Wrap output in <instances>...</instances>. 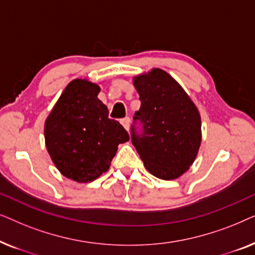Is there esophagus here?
Wrapping results in <instances>:
<instances>
[{
	"label": "esophagus",
	"mask_w": 255,
	"mask_h": 255,
	"mask_svg": "<svg viewBox=\"0 0 255 255\" xmlns=\"http://www.w3.org/2000/svg\"><path fill=\"white\" fill-rule=\"evenodd\" d=\"M121 123L124 127L125 130H128V128H130V118H128V117L123 118V120L121 121Z\"/></svg>",
	"instance_id": "obj_1"
}]
</instances>
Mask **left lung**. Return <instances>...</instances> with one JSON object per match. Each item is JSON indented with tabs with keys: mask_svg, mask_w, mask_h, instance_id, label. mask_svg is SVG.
I'll return each instance as SVG.
<instances>
[{
	"mask_svg": "<svg viewBox=\"0 0 255 255\" xmlns=\"http://www.w3.org/2000/svg\"><path fill=\"white\" fill-rule=\"evenodd\" d=\"M133 85L141 104L131 125L132 144L149 173L162 180L177 179L193 165L200 148V113L162 69L135 76Z\"/></svg>",
	"mask_w": 255,
	"mask_h": 255,
	"instance_id": "1",
	"label": "left lung"
}]
</instances>
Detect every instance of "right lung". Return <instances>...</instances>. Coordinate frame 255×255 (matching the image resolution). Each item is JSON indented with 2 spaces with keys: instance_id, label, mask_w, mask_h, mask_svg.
<instances>
[{
  "instance_id": "right-lung-1",
  "label": "right lung",
  "mask_w": 255,
  "mask_h": 255,
  "mask_svg": "<svg viewBox=\"0 0 255 255\" xmlns=\"http://www.w3.org/2000/svg\"><path fill=\"white\" fill-rule=\"evenodd\" d=\"M99 93L96 83L73 80L45 122V144L52 161L76 182H92L107 172L117 146L130 139L120 122L108 117Z\"/></svg>"
}]
</instances>
